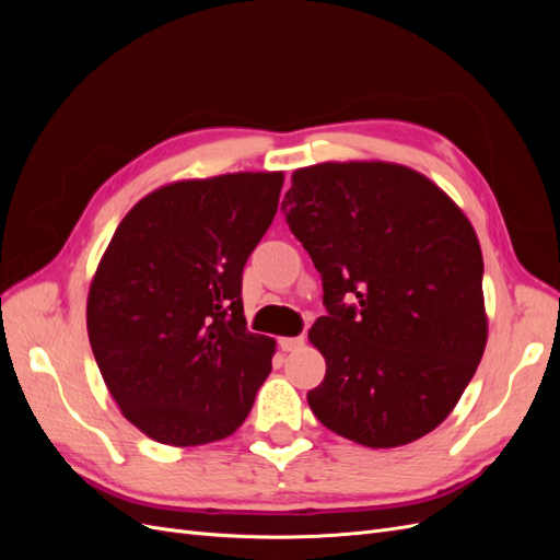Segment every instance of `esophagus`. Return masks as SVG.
Here are the masks:
<instances>
[{"label": "esophagus", "mask_w": 560, "mask_h": 560, "mask_svg": "<svg viewBox=\"0 0 560 560\" xmlns=\"http://www.w3.org/2000/svg\"><path fill=\"white\" fill-rule=\"evenodd\" d=\"M278 346L282 352H294L296 348L303 346V336H284V338H280Z\"/></svg>", "instance_id": "1"}]
</instances>
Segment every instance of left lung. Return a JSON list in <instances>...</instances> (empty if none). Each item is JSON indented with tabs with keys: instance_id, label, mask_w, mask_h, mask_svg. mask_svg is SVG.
Masks as SVG:
<instances>
[{
	"instance_id": "obj_1",
	"label": "left lung",
	"mask_w": 560,
	"mask_h": 560,
	"mask_svg": "<svg viewBox=\"0 0 560 560\" xmlns=\"http://www.w3.org/2000/svg\"><path fill=\"white\" fill-rule=\"evenodd\" d=\"M282 212L325 292L308 331L327 362L308 393L317 420L369 448L442 425L488 338L469 219L425 175L383 161L301 167Z\"/></svg>"
}]
</instances>
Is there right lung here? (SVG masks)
<instances>
[{
	"label": "right lung",
	"mask_w": 560,
	"mask_h": 560,
	"mask_svg": "<svg viewBox=\"0 0 560 560\" xmlns=\"http://www.w3.org/2000/svg\"><path fill=\"white\" fill-rule=\"evenodd\" d=\"M282 173L186 179L144 196L91 282L86 327L109 395L167 446L233 434L276 341L243 315V268L278 212Z\"/></svg>",
	"instance_id": "add662e5"
}]
</instances>
